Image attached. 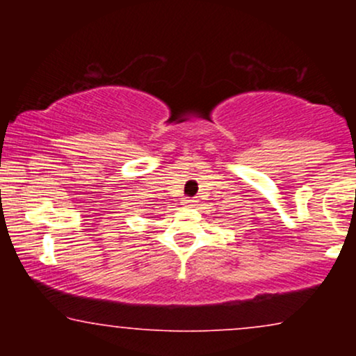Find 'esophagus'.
Wrapping results in <instances>:
<instances>
[{
	"label": "esophagus",
	"instance_id": "obj_1",
	"mask_svg": "<svg viewBox=\"0 0 356 356\" xmlns=\"http://www.w3.org/2000/svg\"><path fill=\"white\" fill-rule=\"evenodd\" d=\"M184 204H186V206H194L195 201L192 197H186V199H184Z\"/></svg>",
	"mask_w": 356,
	"mask_h": 356
}]
</instances>
